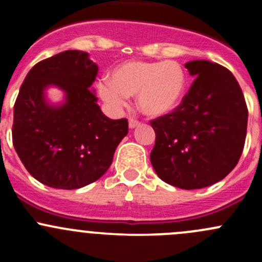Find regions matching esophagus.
<instances>
[{
    "label": "esophagus",
    "mask_w": 262,
    "mask_h": 262,
    "mask_svg": "<svg viewBox=\"0 0 262 262\" xmlns=\"http://www.w3.org/2000/svg\"><path fill=\"white\" fill-rule=\"evenodd\" d=\"M139 121H137V120H134V119H129V128L130 129H134V128H137V126L139 125Z\"/></svg>",
    "instance_id": "obj_1"
}]
</instances>
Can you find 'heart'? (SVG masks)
Wrapping results in <instances>:
<instances>
[{
    "label": "heart",
    "mask_w": 262,
    "mask_h": 262,
    "mask_svg": "<svg viewBox=\"0 0 262 262\" xmlns=\"http://www.w3.org/2000/svg\"><path fill=\"white\" fill-rule=\"evenodd\" d=\"M186 83V72L175 60H126L112 71L109 80L100 82L99 94L113 106H123L136 96L142 114L158 118L180 105Z\"/></svg>",
    "instance_id": "obj_1"
}]
</instances>
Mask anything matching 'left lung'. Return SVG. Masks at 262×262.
Instances as JSON below:
<instances>
[{
	"label": "left lung",
	"instance_id": "8db88e82",
	"mask_svg": "<svg viewBox=\"0 0 262 262\" xmlns=\"http://www.w3.org/2000/svg\"><path fill=\"white\" fill-rule=\"evenodd\" d=\"M195 77L171 114L150 121V163L162 181L185 190L223 180L238 163L247 132V106L234 76L205 59L185 64Z\"/></svg>",
	"mask_w": 262,
	"mask_h": 262
}]
</instances>
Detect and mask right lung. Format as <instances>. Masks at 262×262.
<instances>
[{"label": "right lung", "mask_w": 262, "mask_h": 262, "mask_svg": "<svg viewBox=\"0 0 262 262\" xmlns=\"http://www.w3.org/2000/svg\"><path fill=\"white\" fill-rule=\"evenodd\" d=\"M97 70L89 53L66 50L34 66L21 84L12 142L26 170L47 186L73 190L99 180L128 134L126 119H109L97 105ZM49 86L63 92V102L49 101Z\"/></svg>", "instance_id": "1"}]
</instances>
